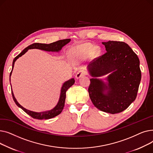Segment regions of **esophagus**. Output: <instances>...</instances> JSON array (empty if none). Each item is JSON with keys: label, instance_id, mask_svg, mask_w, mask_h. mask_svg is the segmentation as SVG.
<instances>
[{"label": "esophagus", "instance_id": "1", "mask_svg": "<svg viewBox=\"0 0 153 153\" xmlns=\"http://www.w3.org/2000/svg\"><path fill=\"white\" fill-rule=\"evenodd\" d=\"M87 74V72L85 71H84V69H81L79 70L76 74V79H79L80 77H81L84 76H85Z\"/></svg>", "mask_w": 153, "mask_h": 153}]
</instances>
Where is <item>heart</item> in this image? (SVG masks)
<instances>
[{"label":"heart","instance_id":"1","mask_svg":"<svg viewBox=\"0 0 153 153\" xmlns=\"http://www.w3.org/2000/svg\"><path fill=\"white\" fill-rule=\"evenodd\" d=\"M92 50L93 46L91 45H81L72 48L69 51V54L71 57L82 59L89 56ZM94 51L96 52V50Z\"/></svg>","mask_w":153,"mask_h":153}]
</instances>
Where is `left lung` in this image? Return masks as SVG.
<instances>
[{
	"label": "left lung",
	"mask_w": 153,
	"mask_h": 153,
	"mask_svg": "<svg viewBox=\"0 0 153 153\" xmlns=\"http://www.w3.org/2000/svg\"><path fill=\"white\" fill-rule=\"evenodd\" d=\"M107 52L94 58L89 65L91 75L99 77L112 72L108 84L102 80L90 79L88 88L94 106L107 113H120L136 99L141 78L138 56L123 42H103ZM107 90V94L104 92Z\"/></svg>",
	"instance_id": "1"
}]
</instances>
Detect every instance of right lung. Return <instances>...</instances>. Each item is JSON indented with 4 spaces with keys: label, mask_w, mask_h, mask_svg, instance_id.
I'll return each instance as SVG.
<instances>
[{
    "label": "right lung",
    "mask_w": 153,
    "mask_h": 153,
    "mask_svg": "<svg viewBox=\"0 0 153 153\" xmlns=\"http://www.w3.org/2000/svg\"><path fill=\"white\" fill-rule=\"evenodd\" d=\"M71 41L70 39H61L58 40L57 42H53L50 44H43V43H35L32 45H30L26 48H25L18 56H16V57L14 58L12 63V69L10 72V76L12 74V71L13 70V66H14V64L15 61L17 60L19 57L22 56L23 54H25L28 50L29 49H39L42 50L44 51H59V50H61V48L66 44H68L69 42ZM75 82V80L74 79H71L69 81H66V82H64L62 89L61 91V95H60V98L59 100V102L56 105L53 109L49 110V111H46L44 112H40V113H38V112H35V111H32L28 110H27L26 108H23L22 106H21L20 104L18 103L17 100L15 99L13 92L12 91V95L13 97V99L18 107L21 108L24 111L26 112V113L31 116L32 118H35V119H38V120H43V119H50L51 118H53L56 116L58 115L61 113V111L63 110V108L64 107V103H65V99H66V93L69 87H71L72 85H73Z\"/></svg>",
    "instance_id": "add662e5"
}]
</instances>
